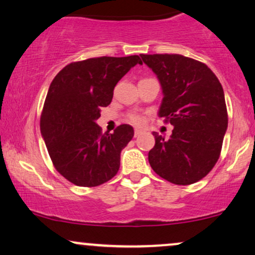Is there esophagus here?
<instances>
[{
    "label": "esophagus",
    "instance_id": "esophagus-1",
    "mask_svg": "<svg viewBox=\"0 0 255 255\" xmlns=\"http://www.w3.org/2000/svg\"><path fill=\"white\" fill-rule=\"evenodd\" d=\"M144 133V130L142 128H134V137H139Z\"/></svg>",
    "mask_w": 255,
    "mask_h": 255
}]
</instances>
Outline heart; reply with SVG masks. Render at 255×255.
Wrapping results in <instances>:
<instances>
[{
  "label": "heart",
  "instance_id": "heart-1",
  "mask_svg": "<svg viewBox=\"0 0 255 255\" xmlns=\"http://www.w3.org/2000/svg\"><path fill=\"white\" fill-rule=\"evenodd\" d=\"M127 119L128 123L133 125H142L144 123V117L139 113H128L127 116Z\"/></svg>",
  "mask_w": 255,
  "mask_h": 255
}]
</instances>
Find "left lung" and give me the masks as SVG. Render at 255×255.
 <instances>
[{
  "mask_svg": "<svg viewBox=\"0 0 255 255\" xmlns=\"http://www.w3.org/2000/svg\"><path fill=\"white\" fill-rule=\"evenodd\" d=\"M163 89L159 117L174 127L169 139L157 132L149 163L157 175L178 185L202 180L221 153L228 113L224 89L203 62L181 54H142Z\"/></svg>",
  "mask_w": 255,
  "mask_h": 255,
  "instance_id": "8db88e82",
  "label": "left lung"
}]
</instances>
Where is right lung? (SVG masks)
Here are the masks:
<instances>
[{"label": "right lung", "instance_id": "1", "mask_svg": "<svg viewBox=\"0 0 255 255\" xmlns=\"http://www.w3.org/2000/svg\"><path fill=\"white\" fill-rule=\"evenodd\" d=\"M138 55L100 56L71 62L55 75L43 104L40 128L53 165L79 187H97L115 177L121 152L132 139L128 124L103 133L96 121L111 103L113 90Z\"/></svg>", "mask_w": 255, "mask_h": 255}]
</instances>
